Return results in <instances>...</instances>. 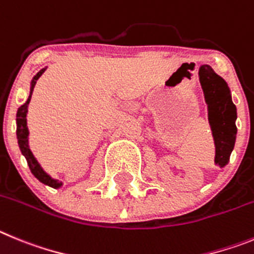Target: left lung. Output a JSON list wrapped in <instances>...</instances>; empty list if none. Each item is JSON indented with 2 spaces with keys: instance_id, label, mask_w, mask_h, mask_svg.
<instances>
[{
  "instance_id": "obj_1",
  "label": "left lung",
  "mask_w": 254,
  "mask_h": 254,
  "mask_svg": "<svg viewBox=\"0 0 254 254\" xmlns=\"http://www.w3.org/2000/svg\"><path fill=\"white\" fill-rule=\"evenodd\" d=\"M198 78L207 105V116L215 143V164L225 167L234 149L237 138V107L232 101L228 83L210 65L198 68Z\"/></svg>"
}]
</instances>
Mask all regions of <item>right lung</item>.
<instances>
[{"mask_svg": "<svg viewBox=\"0 0 254 254\" xmlns=\"http://www.w3.org/2000/svg\"><path fill=\"white\" fill-rule=\"evenodd\" d=\"M47 67L43 68L42 70H39L35 76L33 77L30 83V95L27 97L26 102L24 105L19 107L17 114H16V135H17V143H19L20 150H21L22 155L27 161V166L30 168L31 173L38 178L39 181L42 184L47 185V186L53 187V189H59V187L63 186L62 182H59L58 180H54V178L50 177L47 172L42 168V166L38 163L36 158L34 157L33 152L29 148V129H27V123H26V115H27V106H29V102L31 100V95H33L34 87H35L36 81L39 79V77L42 76L43 73L45 72Z\"/></svg>", "mask_w": 254, "mask_h": 254, "instance_id": "add662e5", "label": "right lung"}]
</instances>
